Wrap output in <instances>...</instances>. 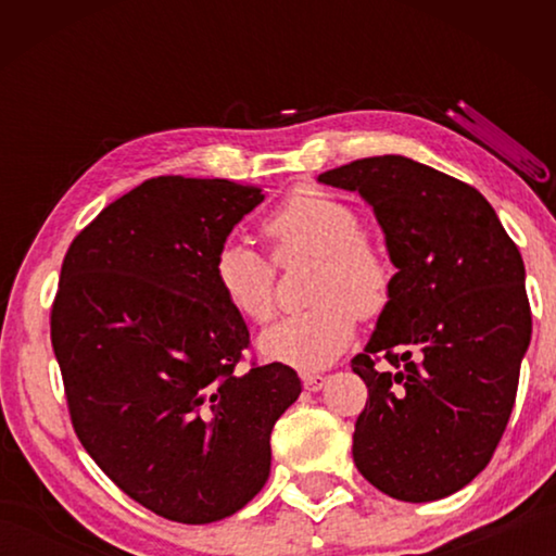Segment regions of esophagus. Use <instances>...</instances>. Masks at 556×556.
I'll return each mask as SVG.
<instances>
[{"label":"esophagus","instance_id":"1","mask_svg":"<svg viewBox=\"0 0 556 556\" xmlns=\"http://www.w3.org/2000/svg\"><path fill=\"white\" fill-rule=\"evenodd\" d=\"M301 380H304V388L306 390L318 392L326 384V375H321V372H304V375H301Z\"/></svg>","mask_w":556,"mask_h":556}]
</instances>
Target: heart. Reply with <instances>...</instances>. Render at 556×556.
Wrapping results in <instances>:
<instances>
[{
    "label": "heart",
    "mask_w": 556,
    "mask_h": 556,
    "mask_svg": "<svg viewBox=\"0 0 556 556\" xmlns=\"http://www.w3.org/2000/svg\"><path fill=\"white\" fill-rule=\"evenodd\" d=\"M262 230L275 260L287 265L314 257L308 299L314 306L267 328L260 348L267 357L299 368H321L345 351L357 316H378L390 301L392 269L382 252L363 238V223L345 201L316 186H299L271 211ZM225 301L252 324L275 316V262L250 244L228 240L213 260Z\"/></svg>",
    "instance_id": "b5f03b06"
}]
</instances>
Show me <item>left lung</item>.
Here are the masks:
<instances>
[{"mask_svg": "<svg viewBox=\"0 0 556 556\" xmlns=\"http://www.w3.org/2000/svg\"><path fill=\"white\" fill-rule=\"evenodd\" d=\"M318 181L372 205L397 267L351 361L368 388L353 460L384 495L439 501L481 473L510 419L532 336L520 250L473 186L407 156L357 159Z\"/></svg>", "mask_w": 556, "mask_h": 556, "instance_id": "1", "label": "left lung"}]
</instances>
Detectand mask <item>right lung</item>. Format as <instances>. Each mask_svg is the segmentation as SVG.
Masks as SVG:
<instances>
[{"label": "right lung", "mask_w": 556, "mask_h": 556, "mask_svg": "<svg viewBox=\"0 0 556 556\" xmlns=\"http://www.w3.org/2000/svg\"><path fill=\"white\" fill-rule=\"evenodd\" d=\"M265 201L228 178L159 176L65 252L51 343L80 444L147 510L223 520L269 478V434L301 392L281 363L238 370L250 331L213 260Z\"/></svg>", "instance_id": "right-lung-1"}]
</instances>
